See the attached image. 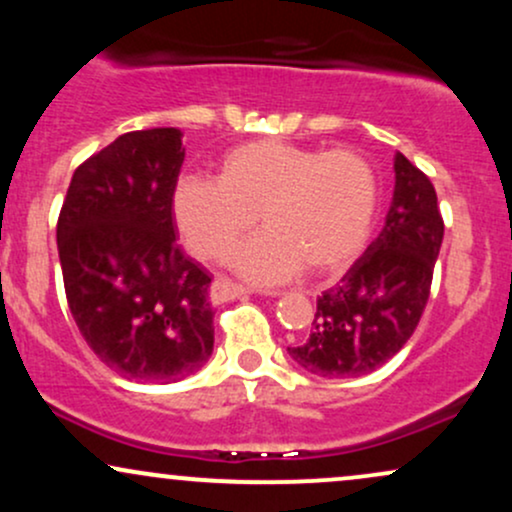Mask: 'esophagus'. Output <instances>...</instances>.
<instances>
[{
  "instance_id": "esophagus-1",
  "label": "esophagus",
  "mask_w": 512,
  "mask_h": 512,
  "mask_svg": "<svg viewBox=\"0 0 512 512\" xmlns=\"http://www.w3.org/2000/svg\"><path fill=\"white\" fill-rule=\"evenodd\" d=\"M243 293H250L243 284H236L231 279H216L211 284V301L214 303H226L233 301V298L243 296ZM269 296H281V291H269Z\"/></svg>"
}]
</instances>
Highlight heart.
<instances>
[{
    "instance_id": "obj_1",
    "label": "heart",
    "mask_w": 512,
    "mask_h": 512,
    "mask_svg": "<svg viewBox=\"0 0 512 512\" xmlns=\"http://www.w3.org/2000/svg\"><path fill=\"white\" fill-rule=\"evenodd\" d=\"M380 207V180L358 151H327L260 139L228 151L219 175H182L170 209L192 255L219 260L257 223L267 233L233 252L257 281L308 269L334 274L366 248Z\"/></svg>"
}]
</instances>
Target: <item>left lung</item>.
<instances>
[{
	"label": "left lung",
	"mask_w": 512,
	"mask_h": 512,
	"mask_svg": "<svg viewBox=\"0 0 512 512\" xmlns=\"http://www.w3.org/2000/svg\"><path fill=\"white\" fill-rule=\"evenodd\" d=\"M440 243L436 187L397 154L383 231L342 281L317 298L310 337L289 346V356L320 378H356L390 361L424 315Z\"/></svg>",
	"instance_id": "obj_1"
}]
</instances>
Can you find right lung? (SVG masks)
I'll return each mask as SVG.
<instances>
[{
	"label": "right lung",
	"instance_id": "right-lung-1",
	"mask_svg": "<svg viewBox=\"0 0 512 512\" xmlns=\"http://www.w3.org/2000/svg\"><path fill=\"white\" fill-rule=\"evenodd\" d=\"M175 127L127 132L74 170L57 219L64 293L81 337L137 383H175L214 349L211 276L175 243Z\"/></svg>",
	"mask_w": 512,
	"mask_h": 512
}]
</instances>
